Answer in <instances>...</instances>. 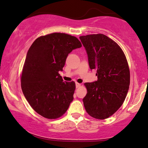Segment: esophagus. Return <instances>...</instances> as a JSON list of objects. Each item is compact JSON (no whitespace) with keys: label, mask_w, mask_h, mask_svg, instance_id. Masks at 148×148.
Returning <instances> with one entry per match:
<instances>
[{"label":"esophagus","mask_w":148,"mask_h":148,"mask_svg":"<svg viewBox=\"0 0 148 148\" xmlns=\"http://www.w3.org/2000/svg\"><path fill=\"white\" fill-rule=\"evenodd\" d=\"M80 86H81V84H79V83H78V82L76 83V87L77 88H79V87H80Z\"/></svg>","instance_id":"obj_1"}]
</instances>
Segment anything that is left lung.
<instances>
[{"instance_id": "1", "label": "left lung", "mask_w": 148, "mask_h": 148, "mask_svg": "<svg viewBox=\"0 0 148 148\" xmlns=\"http://www.w3.org/2000/svg\"><path fill=\"white\" fill-rule=\"evenodd\" d=\"M91 70H97V80L85 83L83 99L86 111L97 119H105L123 105L130 86V70L123 50L103 34L80 36Z\"/></svg>"}]
</instances>
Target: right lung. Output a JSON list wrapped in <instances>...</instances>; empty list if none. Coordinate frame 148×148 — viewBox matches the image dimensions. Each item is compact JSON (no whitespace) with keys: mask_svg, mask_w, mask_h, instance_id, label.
Masks as SVG:
<instances>
[{"mask_svg":"<svg viewBox=\"0 0 148 148\" xmlns=\"http://www.w3.org/2000/svg\"><path fill=\"white\" fill-rule=\"evenodd\" d=\"M81 47L76 37L53 33L38 37L28 50L21 86L31 107L45 118H59L73 101L74 82H64L58 72L69 54Z\"/></svg>","mask_w":148,"mask_h":148,"instance_id":"add662e5","label":"right lung"}]
</instances>
